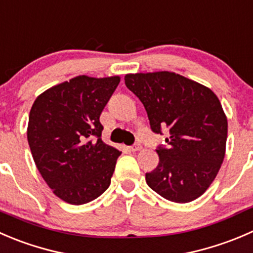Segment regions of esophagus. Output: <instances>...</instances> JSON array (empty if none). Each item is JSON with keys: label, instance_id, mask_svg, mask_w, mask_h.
Masks as SVG:
<instances>
[{"label": "esophagus", "instance_id": "obj_1", "mask_svg": "<svg viewBox=\"0 0 253 253\" xmlns=\"http://www.w3.org/2000/svg\"><path fill=\"white\" fill-rule=\"evenodd\" d=\"M129 150H130V151H132V152L139 151V150H141V145H140L139 142H135L134 145H131V146H129Z\"/></svg>", "mask_w": 253, "mask_h": 253}]
</instances>
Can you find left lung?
Returning a JSON list of instances; mask_svg holds the SVG:
<instances>
[{"instance_id": "8db88e82", "label": "left lung", "mask_w": 253, "mask_h": 253, "mask_svg": "<svg viewBox=\"0 0 253 253\" xmlns=\"http://www.w3.org/2000/svg\"><path fill=\"white\" fill-rule=\"evenodd\" d=\"M127 88L146 109L151 130L167 127V146L146 183L167 201L188 203L201 197L224 161L227 119L208 87L169 71L126 75Z\"/></svg>"}]
</instances>
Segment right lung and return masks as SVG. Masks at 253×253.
<instances>
[{"label":"right lung","instance_id":"right-lung-1","mask_svg":"<svg viewBox=\"0 0 253 253\" xmlns=\"http://www.w3.org/2000/svg\"><path fill=\"white\" fill-rule=\"evenodd\" d=\"M119 76H77L42 92L29 113L28 144L55 196L75 206L98 198L111 184L119 150L102 141V111Z\"/></svg>","mask_w":253,"mask_h":253}]
</instances>
